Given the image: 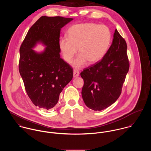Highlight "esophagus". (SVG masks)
<instances>
[{"mask_svg":"<svg viewBox=\"0 0 151 151\" xmlns=\"http://www.w3.org/2000/svg\"><path fill=\"white\" fill-rule=\"evenodd\" d=\"M80 75V72L78 70H74V72H73V76L74 77H78Z\"/></svg>","mask_w":151,"mask_h":151,"instance_id":"esophagus-1","label":"esophagus"}]
</instances>
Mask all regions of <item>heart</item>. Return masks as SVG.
Returning <instances> with one entry per match:
<instances>
[{"label":"heart","instance_id":"1","mask_svg":"<svg viewBox=\"0 0 151 151\" xmlns=\"http://www.w3.org/2000/svg\"><path fill=\"white\" fill-rule=\"evenodd\" d=\"M68 38H62L59 45L65 60L70 63L77 52L80 55L73 62L76 68L83 67L88 61L95 63L101 60L111 42V32L107 26L93 22L76 24L67 31Z\"/></svg>","mask_w":151,"mask_h":151}]
</instances>
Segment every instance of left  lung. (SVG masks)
Wrapping results in <instances>:
<instances>
[{
  "label": "left lung",
  "mask_w": 151,
  "mask_h": 151,
  "mask_svg": "<svg viewBox=\"0 0 151 151\" xmlns=\"http://www.w3.org/2000/svg\"><path fill=\"white\" fill-rule=\"evenodd\" d=\"M125 40L117 29L113 42L103 59L84 69L82 97L86 106L102 110L119 98L129 67Z\"/></svg>",
  "instance_id": "obj_1"
}]
</instances>
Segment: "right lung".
Masks as SVG:
<instances>
[{
    "mask_svg": "<svg viewBox=\"0 0 151 151\" xmlns=\"http://www.w3.org/2000/svg\"><path fill=\"white\" fill-rule=\"evenodd\" d=\"M73 20L42 16L29 28L21 45L19 72L28 97L38 108H53L73 78V68L60 58L59 45L61 28ZM39 42L47 46L41 54L32 49Z\"/></svg>",
    "mask_w": 151,
    "mask_h": 151,
    "instance_id": "1",
    "label": "right lung"
}]
</instances>
